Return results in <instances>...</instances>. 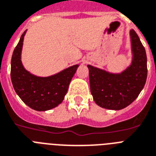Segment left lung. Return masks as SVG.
Instances as JSON below:
<instances>
[{"mask_svg":"<svg viewBox=\"0 0 156 156\" xmlns=\"http://www.w3.org/2000/svg\"><path fill=\"white\" fill-rule=\"evenodd\" d=\"M133 61L120 74H112L88 65L89 83L93 100L99 106L119 110L138 98L147 76V55L134 30H130Z\"/></svg>","mask_w":156,"mask_h":156,"instance_id":"8db88e82","label":"left lung"}]
</instances>
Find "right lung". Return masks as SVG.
<instances>
[{
  "label": "right lung",
  "instance_id": "right-lung-1",
  "mask_svg": "<svg viewBox=\"0 0 156 156\" xmlns=\"http://www.w3.org/2000/svg\"><path fill=\"white\" fill-rule=\"evenodd\" d=\"M26 31L13 51L11 59V80L17 94L25 104L37 111H46L63 101L72 78L79 65L72 66L48 77L30 74L21 61L22 44Z\"/></svg>",
  "mask_w": 156,
  "mask_h": 156
}]
</instances>
